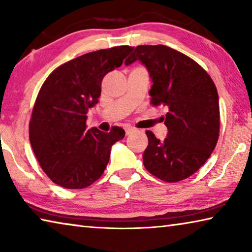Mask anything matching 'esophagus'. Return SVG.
<instances>
[{"label":"esophagus","instance_id":"obj_1","mask_svg":"<svg viewBox=\"0 0 252 252\" xmlns=\"http://www.w3.org/2000/svg\"><path fill=\"white\" fill-rule=\"evenodd\" d=\"M134 131H135V129H134V127H132V126H127V127H126V135H129V134H131V133H133Z\"/></svg>","mask_w":252,"mask_h":252}]
</instances>
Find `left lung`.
<instances>
[{
    "label": "left lung",
    "mask_w": 252,
    "mask_h": 252,
    "mask_svg": "<svg viewBox=\"0 0 252 252\" xmlns=\"http://www.w3.org/2000/svg\"><path fill=\"white\" fill-rule=\"evenodd\" d=\"M140 61L151 79V103L167 105L168 134L160 141L146 131L143 164L165 182H178L202 167L219 138L217 88L206 71L187 55L165 45L136 46L125 64Z\"/></svg>",
    "instance_id": "left-lung-1"
}]
</instances>
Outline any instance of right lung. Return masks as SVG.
<instances>
[{"label":"right lung","instance_id":"right-lung-1","mask_svg":"<svg viewBox=\"0 0 252 252\" xmlns=\"http://www.w3.org/2000/svg\"><path fill=\"white\" fill-rule=\"evenodd\" d=\"M132 46L81 55L51 73L42 85L30 121V142L51 180L66 189L96 181L110 160L111 148L125 138L120 126L110 132L87 129V113L99 102L104 75L122 65Z\"/></svg>","mask_w":252,"mask_h":252}]
</instances>
